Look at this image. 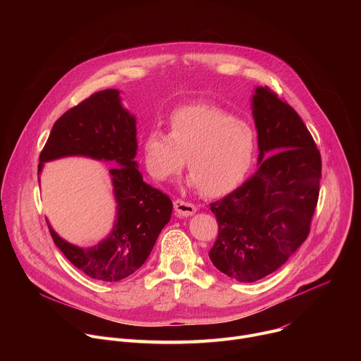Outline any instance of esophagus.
<instances>
[{
  "instance_id": "obj_1",
  "label": "esophagus",
  "mask_w": 361,
  "mask_h": 361,
  "mask_svg": "<svg viewBox=\"0 0 361 361\" xmlns=\"http://www.w3.org/2000/svg\"><path fill=\"white\" fill-rule=\"evenodd\" d=\"M174 210H176V214L178 217H190L197 212V207L191 202H187V201H183V200H176L174 201Z\"/></svg>"
}]
</instances>
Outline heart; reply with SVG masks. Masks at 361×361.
<instances>
[{
    "instance_id": "1",
    "label": "heart",
    "mask_w": 361,
    "mask_h": 361,
    "mask_svg": "<svg viewBox=\"0 0 361 361\" xmlns=\"http://www.w3.org/2000/svg\"><path fill=\"white\" fill-rule=\"evenodd\" d=\"M257 149L254 128L214 104H191L170 116V134L149 130L142 141L144 164L160 181L178 174L187 157V185L209 197L235 190L247 177Z\"/></svg>"
}]
</instances>
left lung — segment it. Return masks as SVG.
Here are the masks:
<instances>
[{"label":"left lung","instance_id":"1","mask_svg":"<svg viewBox=\"0 0 361 361\" xmlns=\"http://www.w3.org/2000/svg\"><path fill=\"white\" fill-rule=\"evenodd\" d=\"M259 170L210 204L219 235L212 263L226 276L252 283L280 269L310 233L322 178L320 151L300 116L269 87L251 98Z\"/></svg>","mask_w":361,"mask_h":361}]
</instances>
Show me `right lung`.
<instances>
[{
    "instance_id": "obj_1",
    "label": "right lung",
    "mask_w": 361,
    "mask_h": 361,
    "mask_svg": "<svg viewBox=\"0 0 361 361\" xmlns=\"http://www.w3.org/2000/svg\"><path fill=\"white\" fill-rule=\"evenodd\" d=\"M71 156L117 164L110 170L116 221L104 240L87 248L61 238L47 220L51 237L70 263L88 277L120 281L145 263L171 219L173 202L167 194L142 181L134 160L135 116L123 107L118 90L92 94L56 121L39 154L38 176L44 163Z\"/></svg>"
}]
</instances>
